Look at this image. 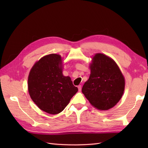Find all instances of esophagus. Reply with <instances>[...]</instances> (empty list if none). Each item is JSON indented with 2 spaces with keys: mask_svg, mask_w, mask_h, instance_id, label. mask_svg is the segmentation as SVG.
Segmentation results:
<instances>
[{
  "mask_svg": "<svg viewBox=\"0 0 148 148\" xmlns=\"http://www.w3.org/2000/svg\"><path fill=\"white\" fill-rule=\"evenodd\" d=\"M78 91H82V86H81V85H79V86H78Z\"/></svg>",
  "mask_w": 148,
  "mask_h": 148,
  "instance_id": "34e87169",
  "label": "esophagus"
}]
</instances>
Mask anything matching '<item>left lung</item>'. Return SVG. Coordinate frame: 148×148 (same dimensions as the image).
<instances>
[{
	"label": "left lung",
	"instance_id": "8db88e82",
	"mask_svg": "<svg viewBox=\"0 0 148 148\" xmlns=\"http://www.w3.org/2000/svg\"><path fill=\"white\" fill-rule=\"evenodd\" d=\"M89 64L91 74L82 92L92 106L100 110L112 108L122 98L125 80L117 63L104 53H96Z\"/></svg>",
	"mask_w": 148,
	"mask_h": 148
}]
</instances>
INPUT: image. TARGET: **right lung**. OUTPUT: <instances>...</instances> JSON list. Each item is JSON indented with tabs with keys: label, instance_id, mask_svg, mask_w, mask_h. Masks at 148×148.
Returning <instances> with one entry per match:
<instances>
[{
	"label": "right lung",
	"instance_id": "add662e5",
	"mask_svg": "<svg viewBox=\"0 0 148 148\" xmlns=\"http://www.w3.org/2000/svg\"><path fill=\"white\" fill-rule=\"evenodd\" d=\"M64 65L60 55L51 53L36 62L28 75V90L31 99L49 114L61 112L78 90L71 78L63 75Z\"/></svg>",
	"mask_w": 148,
	"mask_h": 148
}]
</instances>
